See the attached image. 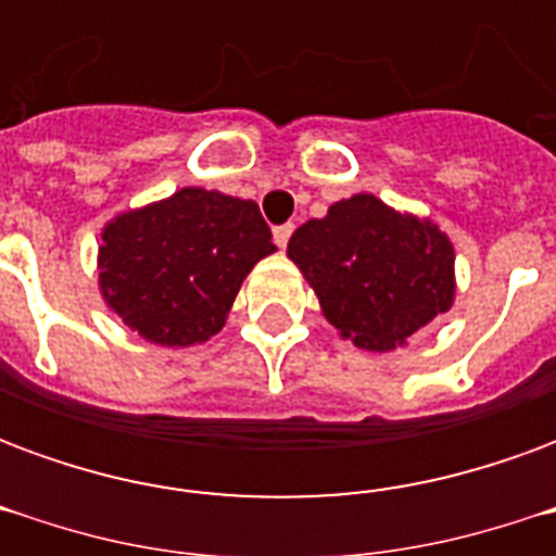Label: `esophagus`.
Returning <instances> with one entry per match:
<instances>
[{
  "label": "esophagus",
  "mask_w": 556,
  "mask_h": 556,
  "mask_svg": "<svg viewBox=\"0 0 556 556\" xmlns=\"http://www.w3.org/2000/svg\"><path fill=\"white\" fill-rule=\"evenodd\" d=\"M291 231H294V226H291V223H282V226H277V229H274V241H277L279 247H282V250L289 247Z\"/></svg>",
  "instance_id": "obj_1"
}]
</instances>
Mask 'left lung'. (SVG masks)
I'll return each mask as SVG.
<instances>
[{"label":"left lung","instance_id":"obj_1","mask_svg":"<svg viewBox=\"0 0 556 556\" xmlns=\"http://www.w3.org/2000/svg\"><path fill=\"white\" fill-rule=\"evenodd\" d=\"M289 258L309 279L327 321L357 349H396L453 306L450 238L431 219L399 214L369 193L303 223Z\"/></svg>","mask_w":556,"mask_h":556}]
</instances>
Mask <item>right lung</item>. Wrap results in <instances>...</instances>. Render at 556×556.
Here are the masks:
<instances>
[{
    "instance_id": "right-lung-1",
    "label": "right lung",
    "mask_w": 556,
    "mask_h": 556,
    "mask_svg": "<svg viewBox=\"0 0 556 556\" xmlns=\"http://www.w3.org/2000/svg\"><path fill=\"white\" fill-rule=\"evenodd\" d=\"M101 291L139 337L169 349L205 342L274 238L250 199L184 187L103 229Z\"/></svg>"
}]
</instances>
